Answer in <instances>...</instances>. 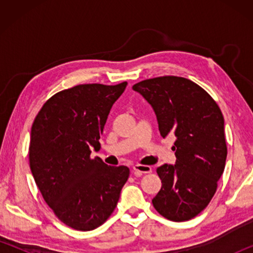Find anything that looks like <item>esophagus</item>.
Listing matches in <instances>:
<instances>
[{
  "label": "esophagus",
  "instance_id": "34e87169",
  "mask_svg": "<svg viewBox=\"0 0 253 253\" xmlns=\"http://www.w3.org/2000/svg\"><path fill=\"white\" fill-rule=\"evenodd\" d=\"M132 172L136 175V176H139L142 174H147L152 172V168L148 165H140V164H136L132 166Z\"/></svg>",
  "mask_w": 253,
  "mask_h": 253
}]
</instances>
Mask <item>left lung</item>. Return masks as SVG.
<instances>
[{
    "mask_svg": "<svg viewBox=\"0 0 253 253\" xmlns=\"http://www.w3.org/2000/svg\"><path fill=\"white\" fill-rule=\"evenodd\" d=\"M132 90L152 106L163 138L176 137L175 164L156 169L162 187L154 208L170 221L191 220L208 207L223 174L228 154L223 115L204 89L182 77L143 80Z\"/></svg>",
    "mask_w": 253,
    "mask_h": 253,
    "instance_id": "left-lung-1",
    "label": "left lung"
}]
</instances>
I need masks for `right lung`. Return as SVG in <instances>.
<instances>
[{
	"mask_svg": "<svg viewBox=\"0 0 253 253\" xmlns=\"http://www.w3.org/2000/svg\"><path fill=\"white\" fill-rule=\"evenodd\" d=\"M127 83L78 84L55 93L31 128L30 169L46 204L72 229L98 228L114 212L129 176L127 166H108L100 148L111 107Z\"/></svg>",
	"mask_w": 253,
	"mask_h": 253,
	"instance_id": "obj_1",
	"label": "right lung"
}]
</instances>
